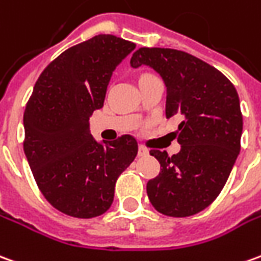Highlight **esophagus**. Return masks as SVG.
<instances>
[{"label":"esophagus","instance_id":"esophagus-1","mask_svg":"<svg viewBox=\"0 0 261 261\" xmlns=\"http://www.w3.org/2000/svg\"><path fill=\"white\" fill-rule=\"evenodd\" d=\"M138 155H140V156L148 155V149L145 148L144 145H138Z\"/></svg>","mask_w":261,"mask_h":261}]
</instances>
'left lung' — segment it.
<instances>
[{"mask_svg":"<svg viewBox=\"0 0 261 261\" xmlns=\"http://www.w3.org/2000/svg\"><path fill=\"white\" fill-rule=\"evenodd\" d=\"M131 66H151L167 87L165 116H178L181 151L169 156L151 149L161 169L147 184L152 206L162 215L185 218L218 198L240 151L243 117L232 82L216 67L169 48H140Z\"/></svg>","mask_w":261,"mask_h":261,"instance_id":"left-lung-1","label":"left lung"}]
</instances>
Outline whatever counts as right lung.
Masks as SVG:
<instances>
[{"label": "right lung", "mask_w": 261, "mask_h": 261, "mask_svg": "<svg viewBox=\"0 0 261 261\" xmlns=\"http://www.w3.org/2000/svg\"><path fill=\"white\" fill-rule=\"evenodd\" d=\"M134 48L101 34L66 49L45 67L27 103L25 155L45 199L65 215L90 219L107 212L117 178L138 152L130 134L100 144L89 130L113 70Z\"/></svg>", "instance_id": "1"}]
</instances>
